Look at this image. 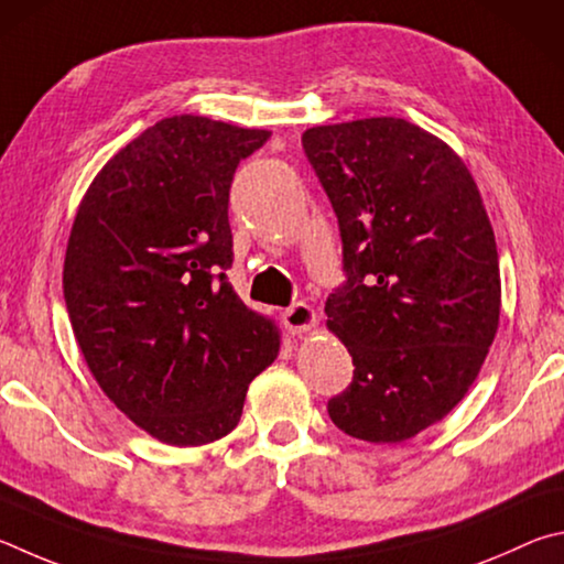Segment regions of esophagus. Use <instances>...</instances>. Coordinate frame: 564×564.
I'll list each match as a JSON object with an SVG mask.
<instances>
[{
	"mask_svg": "<svg viewBox=\"0 0 564 564\" xmlns=\"http://www.w3.org/2000/svg\"><path fill=\"white\" fill-rule=\"evenodd\" d=\"M284 324H288V329L292 332V334H307V332H312L314 327H317V312H314L310 304H304V302H297V304H292L290 310H284Z\"/></svg>",
	"mask_w": 564,
	"mask_h": 564,
	"instance_id": "obj_1",
	"label": "esophagus"
}]
</instances>
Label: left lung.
I'll list each match as a JSON object with an SVG mask.
<instances>
[{"instance_id":"1","label":"left lung","mask_w":564,"mask_h":564,"mask_svg":"<svg viewBox=\"0 0 564 564\" xmlns=\"http://www.w3.org/2000/svg\"><path fill=\"white\" fill-rule=\"evenodd\" d=\"M302 145L339 217L349 280L327 327L354 361L334 426L401 443L446 419L500 322L492 225L463 158L406 118L314 126Z\"/></svg>"}]
</instances>
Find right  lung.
<instances>
[{
	"mask_svg": "<svg viewBox=\"0 0 564 564\" xmlns=\"http://www.w3.org/2000/svg\"><path fill=\"white\" fill-rule=\"evenodd\" d=\"M270 131L177 113L126 143L88 185L64 257L84 361L113 406L167 446H205L242 416L280 354L272 317L237 297L227 220L237 163Z\"/></svg>",
	"mask_w": 564,
	"mask_h": 564,
	"instance_id": "right-lung-1",
	"label": "right lung"
}]
</instances>
